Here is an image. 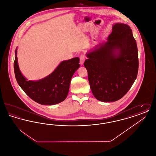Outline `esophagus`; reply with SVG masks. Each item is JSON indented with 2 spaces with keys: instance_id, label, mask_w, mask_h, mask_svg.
Wrapping results in <instances>:
<instances>
[{
  "instance_id": "esophagus-1",
  "label": "esophagus",
  "mask_w": 156,
  "mask_h": 156,
  "mask_svg": "<svg viewBox=\"0 0 156 156\" xmlns=\"http://www.w3.org/2000/svg\"><path fill=\"white\" fill-rule=\"evenodd\" d=\"M85 60V57L83 55H81L80 56V64L82 66L84 63V61Z\"/></svg>"
}]
</instances>
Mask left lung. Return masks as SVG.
Here are the masks:
<instances>
[{"instance_id":"obj_1","label":"left lung","mask_w":156,"mask_h":156,"mask_svg":"<svg viewBox=\"0 0 156 156\" xmlns=\"http://www.w3.org/2000/svg\"><path fill=\"white\" fill-rule=\"evenodd\" d=\"M84 66L90 88L98 101L115 102L130 89L138 73L136 41L129 26L116 23L108 41L87 52Z\"/></svg>"}]
</instances>
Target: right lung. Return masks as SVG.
Returning <instances> with one entry per match:
<instances>
[{
    "label": "right lung",
    "instance_id": "right-lung-1",
    "mask_svg": "<svg viewBox=\"0 0 156 156\" xmlns=\"http://www.w3.org/2000/svg\"><path fill=\"white\" fill-rule=\"evenodd\" d=\"M80 58L63 61L51 74L38 81H27L18 65L17 48L15 51L14 71L19 86L31 99L38 104L52 105L59 104L67 98L71 80L80 66Z\"/></svg>",
    "mask_w": 156,
    "mask_h": 156
}]
</instances>
